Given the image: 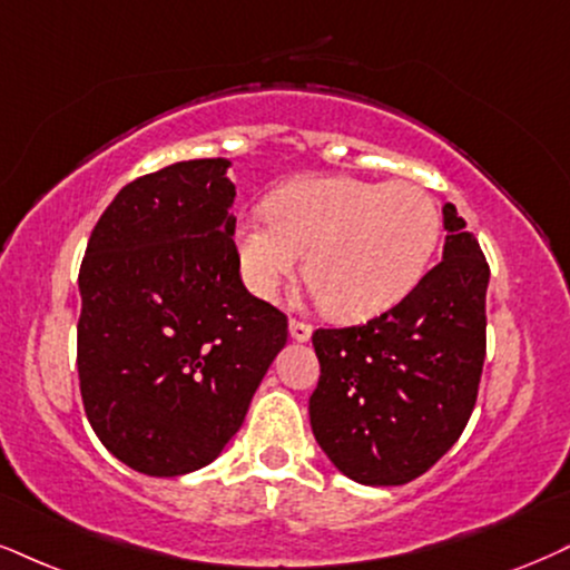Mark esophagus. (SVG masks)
Wrapping results in <instances>:
<instances>
[{"label":"esophagus","instance_id":"34e87169","mask_svg":"<svg viewBox=\"0 0 570 570\" xmlns=\"http://www.w3.org/2000/svg\"><path fill=\"white\" fill-rule=\"evenodd\" d=\"M287 330H291V338L298 343H306L308 338H312V325H306V322H301V320H291Z\"/></svg>","mask_w":570,"mask_h":570}]
</instances>
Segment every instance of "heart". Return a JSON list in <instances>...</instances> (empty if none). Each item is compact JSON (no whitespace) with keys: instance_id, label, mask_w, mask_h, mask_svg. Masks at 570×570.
Masks as SVG:
<instances>
[{"instance_id":"1","label":"heart","mask_w":570,"mask_h":570,"mask_svg":"<svg viewBox=\"0 0 570 570\" xmlns=\"http://www.w3.org/2000/svg\"><path fill=\"white\" fill-rule=\"evenodd\" d=\"M441 235L439 206L410 181L308 177L279 187L237 227L245 283L272 298L298 272L333 314L362 320L420 283Z\"/></svg>"}]
</instances>
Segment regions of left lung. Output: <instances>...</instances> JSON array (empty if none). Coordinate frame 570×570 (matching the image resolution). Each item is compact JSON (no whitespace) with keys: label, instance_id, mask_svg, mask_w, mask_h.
Wrapping results in <instances>:
<instances>
[{"label":"left lung","instance_id":"8db88e82","mask_svg":"<svg viewBox=\"0 0 570 570\" xmlns=\"http://www.w3.org/2000/svg\"><path fill=\"white\" fill-rule=\"evenodd\" d=\"M444 256L367 325L317 330L320 383L308 399L327 460L364 487H402L465 431L487 356L489 264L452 203Z\"/></svg>","mask_w":570,"mask_h":570}]
</instances>
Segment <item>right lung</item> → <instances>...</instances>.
Returning a JSON list of instances; mask_svg holds the SVG:
<instances>
[{
	"mask_svg": "<svg viewBox=\"0 0 570 570\" xmlns=\"http://www.w3.org/2000/svg\"><path fill=\"white\" fill-rule=\"evenodd\" d=\"M229 166L181 160L129 181L81 262L83 410L137 473L214 462L287 341L285 314L240 279Z\"/></svg>",
	"mask_w": 570,
	"mask_h": 570,
	"instance_id": "add662e5",
	"label": "right lung"
}]
</instances>
